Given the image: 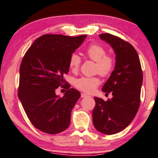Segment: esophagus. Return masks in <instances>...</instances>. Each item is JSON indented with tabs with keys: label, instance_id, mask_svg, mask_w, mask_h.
Listing matches in <instances>:
<instances>
[{
	"label": "esophagus",
	"instance_id": "obj_1",
	"mask_svg": "<svg viewBox=\"0 0 158 158\" xmlns=\"http://www.w3.org/2000/svg\"><path fill=\"white\" fill-rule=\"evenodd\" d=\"M88 94H85V93H81V98H86V97H88Z\"/></svg>",
	"mask_w": 158,
	"mask_h": 158
}]
</instances>
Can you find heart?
I'll return each mask as SVG.
<instances>
[{"label":"heart","instance_id":"b5f03b06","mask_svg":"<svg viewBox=\"0 0 158 158\" xmlns=\"http://www.w3.org/2000/svg\"><path fill=\"white\" fill-rule=\"evenodd\" d=\"M86 54L89 58L96 62V71L102 76H108L112 73L114 66V59L106 55V50L101 46L92 44L87 48ZM81 58L77 54H72L69 59V66L74 71L78 69ZM101 81L98 77H82L76 80L75 86L86 93H92L99 86Z\"/></svg>","mask_w":158,"mask_h":158}]
</instances>
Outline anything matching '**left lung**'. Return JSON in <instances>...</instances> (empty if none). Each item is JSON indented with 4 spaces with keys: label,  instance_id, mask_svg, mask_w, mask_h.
<instances>
[{
    "label": "left lung",
    "instance_id": "1",
    "mask_svg": "<svg viewBox=\"0 0 158 158\" xmlns=\"http://www.w3.org/2000/svg\"><path fill=\"white\" fill-rule=\"evenodd\" d=\"M99 37L114 50L115 65L102 87L105 93L112 92V98L104 101L94 97L92 120L98 131L113 135L126 129L138 112L143 73L138 53L130 44L108 33L99 35Z\"/></svg>",
    "mask_w": 158,
    "mask_h": 158
}]
</instances>
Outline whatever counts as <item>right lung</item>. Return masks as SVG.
Masks as SVG:
<instances>
[{"instance_id": "1", "label": "right lung", "mask_w": 158, "mask_h": 158, "mask_svg": "<svg viewBox=\"0 0 158 158\" xmlns=\"http://www.w3.org/2000/svg\"><path fill=\"white\" fill-rule=\"evenodd\" d=\"M86 36L42 35L24 55L18 98L28 118L39 130L55 135L69 126L72 110L81 93L69 87L60 98L55 91L65 83L64 75L69 70L70 57Z\"/></svg>"}]
</instances>
